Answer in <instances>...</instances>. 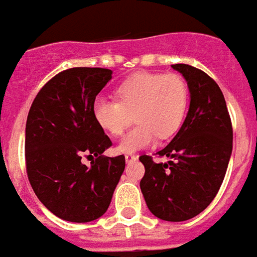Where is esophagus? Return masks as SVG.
Instances as JSON below:
<instances>
[{"instance_id": "esophagus-1", "label": "esophagus", "mask_w": 257, "mask_h": 257, "mask_svg": "<svg viewBox=\"0 0 257 257\" xmlns=\"http://www.w3.org/2000/svg\"><path fill=\"white\" fill-rule=\"evenodd\" d=\"M124 158H125V161H127V163H133V161H137V158H139V157L133 156V154H127Z\"/></svg>"}]
</instances>
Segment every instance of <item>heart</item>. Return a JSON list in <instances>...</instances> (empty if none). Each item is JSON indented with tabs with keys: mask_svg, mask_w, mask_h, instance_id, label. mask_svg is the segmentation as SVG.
Masks as SVG:
<instances>
[{
	"mask_svg": "<svg viewBox=\"0 0 257 257\" xmlns=\"http://www.w3.org/2000/svg\"><path fill=\"white\" fill-rule=\"evenodd\" d=\"M116 100L97 99L93 117L103 132L120 136L133 113L136 127L117 143L120 154H134L153 146L156 140L170 139L180 130L188 108V86L180 75L136 73L118 84Z\"/></svg>",
	"mask_w": 257,
	"mask_h": 257,
	"instance_id": "b5f03b06",
	"label": "heart"
}]
</instances>
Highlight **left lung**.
<instances>
[{
    "mask_svg": "<svg viewBox=\"0 0 257 257\" xmlns=\"http://www.w3.org/2000/svg\"><path fill=\"white\" fill-rule=\"evenodd\" d=\"M171 66L188 86V113L170 144L157 153L170 161L157 164L151 157H140L146 168L140 188L154 216L182 222L202 212L218 194L232 156L233 133L216 82L185 63Z\"/></svg>",
    "mask_w": 257,
    "mask_h": 257,
    "instance_id": "obj_1",
    "label": "left lung"
}]
</instances>
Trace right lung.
I'll return each mask as SVG.
<instances>
[{
    "label": "right lung",
    "instance_id": "1",
    "mask_svg": "<svg viewBox=\"0 0 257 257\" xmlns=\"http://www.w3.org/2000/svg\"><path fill=\"white\" fill-rule=\"evenodd\" d=\"M113 72L72 68L52 77L36 94L25 127V160L38 199L63 221L92 222L107 211L124 156H101L111 141L93 117L96 96ZM83 155L98 158L90 167Z\"/></svg>",
    "mask_w": 257,
    "mask_h": 257
}]
</instances>
